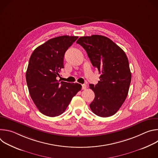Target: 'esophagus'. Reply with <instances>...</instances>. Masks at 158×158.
<instances>
[{
  "label": "esophagus",
  "mask_w": 158,
  "mask_h": 158,
  "mask_svg": "<svg viewBox=\"0 0 158 158\" xmlns=\"http://www.w3.org/2000/svg\"><path fill=\"white\" fill-rule=\"evenodd\" d=\"M86 88H87V85L85 84H82V89L85 90Z\"/></svg>",
  "instance_id": "1"
}]
</instances>
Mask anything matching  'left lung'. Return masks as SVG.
I'll return each mask as SVG.
<instances>
[{
    "instance_id": "8db88e82",
    "label": "left lung",
    "mask_w": 158,
    "mask_h": 158,
    "mask_svg": "<svg viewBox=\"0 0 158 158\" xmlns=\"http://www.w3.org/2000/svg\"><path fill=\"white\" fill-rule=\"evenodd\" d=\"M76 43L85 50L93 65L101 73L96 85L89 84L95 94L90 108L100 117L114 115L125 101L131 81L126 54L103 35L81 37Z\"/></svg>"
}]
</instances>
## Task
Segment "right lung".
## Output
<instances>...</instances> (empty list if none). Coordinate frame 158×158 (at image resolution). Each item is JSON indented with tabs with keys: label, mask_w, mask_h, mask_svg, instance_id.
Returning <instances> with one entry per match:
<instances>
[{
	"label": "right lung",
	"mask_w": 158,
	"mask_h": 158,
	"mask_svg": "<svg viewBox=\"0 0 158 158\" xmlns=\"http://www.w3.org/2000/svg\"><path fill=\"white\" fill-rule=\"evenodd\" d=\"M77 38L62 35L51 39L37 47L30 57L27 84L33 102L44 115L55 117L62 114L81 91L82 86L78 83L57 79L64 67L65 52Z\"/></svg>",
	"instance_id": "obj_1"
}]
</instances>
